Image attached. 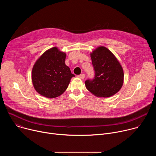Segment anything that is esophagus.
<instances>
[{"mask_svg": "<svg viewBox=\"0 0 156 156\" xmlns=\"http://www.w3.org/2000/svg\"><path fill=\"white\" fill-rule=\"evenodd\" d=\"M78 78H81V79H82V80H83V79L84 78V77H85V75H84V74L79 75L78 76Z\"/></svg>", "mask_w": 156, "mask_h": 156, "instance_id": "esophagus-1", "label": "esophagus"}]
</instances>
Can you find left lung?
<instances>
[{
	"label": "left lung",
	"mask_w": 156,
	"mask_h": 156,
	"mask_svg": "<svg viewBox=\"0 0 156 156\" xmlns=\"http://www.w3.org/2000/svg\"><path fill=\"white\" fill-rule=\"evenodd\" d=\"M91 57L95 74L93 79L86 80V87L97 97L108 98L114 95L123 83L121 65L114 55L103 46L94 50Z\"/></svg>",
	"instance_id": "left-lung-1"
}]
</instances>
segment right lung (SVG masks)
I'll return each mask as SVG.
<instances>
[{"label": "right lung", "mask_w": 156, "mask_h": 156, "mask_svg": "<svg viewBox=\"0 0 156 156\" xmlns=\"http://www.w3.org/2000/svg\"><path fill=\"white\" fill-rule=\"evenodd\" d=\"M66 54L52 48L36 62L32 70V81L36 91L48 98L61 95L75 75L65 63Z\"/></svg>", "instance_id": "right-lung-1"}]
</instances>
